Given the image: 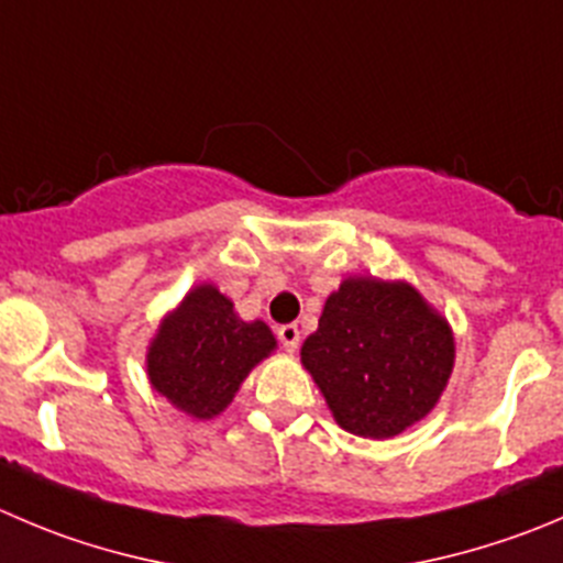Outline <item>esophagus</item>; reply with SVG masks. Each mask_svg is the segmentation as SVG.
<instances>
[{"instance_id": "1", "label": "esophagus", "mask_w": 563, "mask_h": 563, "mask_svg": "<svg viewBox=\"0 0 563 563\" xmlns=\"http://www.w3.org/2000/svg\"><path fill=\"white\" fill-rule=\"evenodd\" d=\"M278 342L287 347V351H296L298 342H301V331H298L296 323H287V325H278Z\"/></svg>"}]
</instances>
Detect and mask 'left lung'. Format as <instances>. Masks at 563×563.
Instances as JSON below:
<instances>
[{"label":"left lung","instance_id":"8db88e82","mask_svg":"<svg viewBox=\"0 0 563 563\" xmlns=\"http://www.w3.org/2000/svg\"><path fill=\"white\" fill-rule=\"evenodd\" d=\"M453 358L448 320L409 282L373 276H347L301 347L336 426L367 439L422 420L445 393Z\"/></svg>","mask_w":563,"mask_h":563}]
</instances>
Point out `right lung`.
Returning a JSON list of instances; mask_svg holds the SVG:
<instances>
[{
    "label": "right lung",
    "mask_w": 563,
    "mask_h": 563,
    "mask_svg": "<svg viewBox=\"0 0 563 563\" xmlns=\"http://www.w3.org/2000/svg\"><path fill=\"white\" fill-rule=\"evenodd\" d=\"M273 351L276 336L262 320L245 323L216 285H198L159 323L146 373L176 409L210 420L232 404L245 376Z\"/></svg>",
    "instance_id": "right-lung-1"
}]
</instances>
